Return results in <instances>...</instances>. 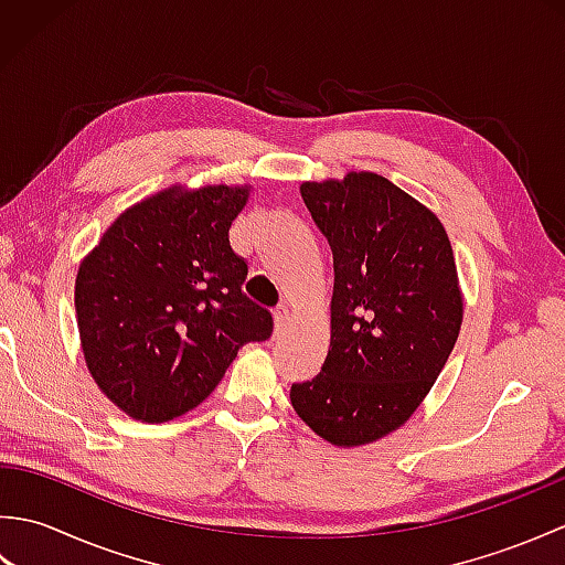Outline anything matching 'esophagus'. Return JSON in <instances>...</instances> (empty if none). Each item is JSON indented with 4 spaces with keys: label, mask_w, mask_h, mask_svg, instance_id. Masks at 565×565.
Returning <instances> with one entry per match:
<instances>
[{
    "label": "esophagus",
    "mask_w": 565,
    "mask_h": 565,
    "mask_svg": "<svg viewBox=\"0 0 565 565\" xmlns=\"http://www.w3.org/2000/svg\"><path fill=\"white\" fill-rule=\"evenodd\" d=\"M286 326H289V308H276L274 310V334L279 338V334L286 330Z\"/></svg>",
    "instance_id": "34e87169"
}]
</instances>
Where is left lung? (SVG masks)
Instances as JSON below:
<instances>
[{"instance_id": "obj_1", "label": "left lung", "mask_w": 565, "mask_h": 565, "mask_svg": "<svg viewBox=\"0 0 565 565\" xmlns=\"http://www.w3.org/2000/svg\"><path fill=\"white\" fill-rule=\"evenodd\" d=\"M334 262L330 350L291 386L296 415L334 447L403 427L459 338L463 296L441 221L376 172L303 182Z\"/></svg>"}]
</instances>
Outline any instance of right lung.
I'll return each instance as SVG.
<instances>
[{"instance_id":"right-lung-1","label":"right lung","mask_w":565,"mask_h":565,"mask_svg":"<svg viewBox=\"0 0 565 565\" xmlns=\"http://www.w3.org/2000/svg\"><path fill=\"white\" fill-rule=\"evenodd\" d=\"M249 186H167L106 227L75 279L84 362L140 423H170L218 386L239 347L271 334L243 294L247 264L227 231Z\"/></svg>"}]
</instances>
